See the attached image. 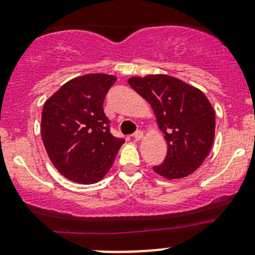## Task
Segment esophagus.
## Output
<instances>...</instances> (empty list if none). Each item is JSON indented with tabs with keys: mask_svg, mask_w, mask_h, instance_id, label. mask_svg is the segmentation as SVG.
I'll return each instance as SVG.
<instances>
[{
	"mask_svg": "<svg viewBox=\"0 0 255 255\" xmlns=\"http://www.w3.org/2000/svg\"><path fill=\"white\" fill-rule=\"evenodd\" d=\"M132 137H134V140H140L142 137V131L141 130H137L135 134H132Z\"/></svg>",
	"mask_w": 255,
	"mask_h": 255,
	"instance_id": "obj_1",
	"label": "esophagus"
}]
</instances>
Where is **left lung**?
<instances>
[{
	"label": "left lung",
	"instance_id": "8db88e82",
	"mask_svg": "<svg viewBox=\"0 0 255 255\" xmlns=\"http://www.w3.org/2000/svg\"><path fill=\"white\" fill-rule=\"evenodd\" d=\"M129 85L151 105L168 142L154 171L166 179L190 175L207 159L214 141L215 113L207 96L168 75L131 77Z\"/></svg>",
	"mask_w": 255,
	"mask_h": 255
}]
</instances>
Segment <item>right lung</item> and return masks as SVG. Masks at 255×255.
<instances>
[{
	"label": "right lung",
	"instance_id": "obj_1",
	"mask_svg": "<svg viewBox=\"0 0 255 255\" xmlns=\"http://www.w3.org/2000/svg\"><path fill=\"white\" fill-rule=\"evenodd\" d=\"M116 77L89 74L62 85L45 103L41 136L53 166L71 181L94 184L113 166L123 137L110 132L104 100Z\"/></svg>",
	"mask_w": 255,
	"mask_h": 255
}]
</instances>
